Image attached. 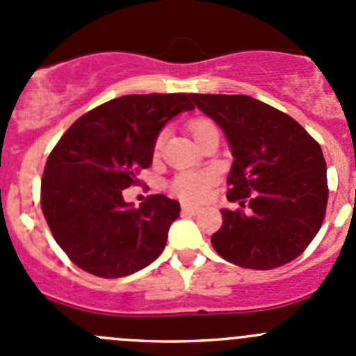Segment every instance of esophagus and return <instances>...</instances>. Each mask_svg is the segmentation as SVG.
<instances>
[{
    "label": "esophagus",
    "instance_id": "esophagus-1",
    "mask_svg": "<svg viewBox=\"0 0 356 356\" xmlns=\"http://www.w3.org/2000/svg\"><path fill=\"white\" fill-rule=\"evenodd\" d=\"M182 211L184 213H198L201 211V207H196V204H191V203H182Z\"/></svg>",
    "mask_w": 356,
    "mask_h": 356
}]
</instances>
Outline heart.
Masks as SVG:
<instances>
[{
  "instance_id": "heart-1",
  "label": "heart",
  "mask_w": 356,
  "mask_h": 356,
  "mask_svg": "<svg viewBox=\"0 0 356 356\" xmlns=\"http://www.w3.org/2000/svg\"><path fill=\"white\" fill-rule=\"evenodd\" d=\"M211 127H215V125L208 118H195L193 122H189V131H191L195 141L204 131H208ZM161 143H163V136H158L155 143L156 153L160 152ZM211 181L213 179H211L210 174H203V172H182V174L175 175V179L172 181V189L181 198L196 201L207 196Z\"/></svg>"
}]
</instances>
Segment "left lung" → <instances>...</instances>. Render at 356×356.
<instances>
[{"label": "left lung", "mask_w": 356, "mask_h": 356, "mask_svg": "<svg viewBox=\"0 0 356 356\" xmlns=\"http://www.w3.org/2000/svg\"><path fill=\"white\" fill-rule=\"evenodd\" d=\"M234 156L222 227L211 246L224 260L270 270L300 257L324 222L327 167L321 145L284 111L245 95H191Z\"/></svg>", "instance_id": "8db88e82"}]
</instances>
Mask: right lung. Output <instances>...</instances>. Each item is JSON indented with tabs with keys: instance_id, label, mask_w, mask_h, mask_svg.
Returning a JSON list of instances; mask_svg holds the SVG:
<instances>
[{
	"instance_id": "obj_1",
	"label": "right lung",
	"mask_w": 356,
	"mask_h": 356,
	"mask_svg": "<svg viewBox=\"0 0 356 356\" xmlns=\"http://www.w3.org/2000/svg\"><path fill=\"white\" fill-rule=\"evenodd\" d=\"M193 108L184 92L120 96L82 115L56 143L42 174L41 208L79 268L117 279L160 257L179 201L152 195L134 208L122 193L152 165L163 125Z\"/></svg>"
}]
</instances>
